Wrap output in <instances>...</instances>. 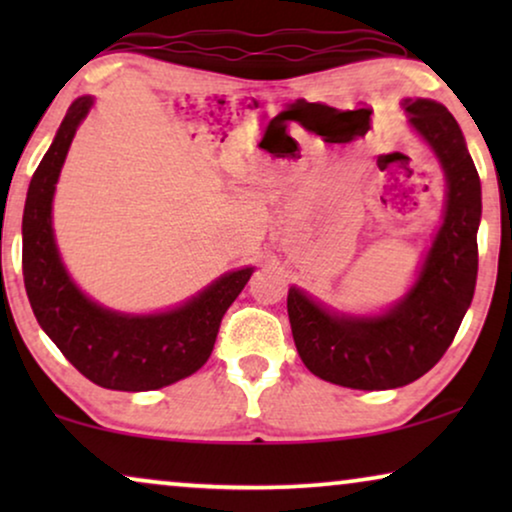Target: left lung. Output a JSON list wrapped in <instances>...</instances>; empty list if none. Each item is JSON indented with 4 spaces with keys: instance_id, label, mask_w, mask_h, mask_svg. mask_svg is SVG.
Returning <instances> with one entry per match:
<instances>
[{
    "instance_id": "left-lung-1",
    "label": "left lung",
    "mask_w": 512,
    "mask_h": 512,
    "mask_svg": "<svg viewBox=\"0 0 512 512\" xmlns=\"http://www.w3.org/2000/svg\"><path fill=\"white\" fill-rule=\"evenodd\" d=\"M403 109L445 174L443 223L415 282L375 314L340 312L298 286L286 298L293 342L307 370L349 389H396L429 373L452 345L478 279L482 191L459 123L426 97H408Z\"/></svg>"
}]
</instances>
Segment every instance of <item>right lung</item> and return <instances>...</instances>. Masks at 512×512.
<instances>
[{
    "mask_svg": "<svg viewBox=\"0 0 512 512\" xmlns=\"http://www.w3.org/2000/svg\"><path fill=\"white\" fill-rule=\"evenodd\" d=\"M93 104V95L72 102L27 188L25 291L39 326L90 382L116 391L163 389L205 366L223 314L254 268L230 270L186 303L153 314L109 310L76 286L55 242L53 195L72 139Z\"/></svg>",
    "mask_w": 512,
    "mask_h": 512,
    "instance_id": "obj_1",
    "label": "right lung"
}]
</instances>
